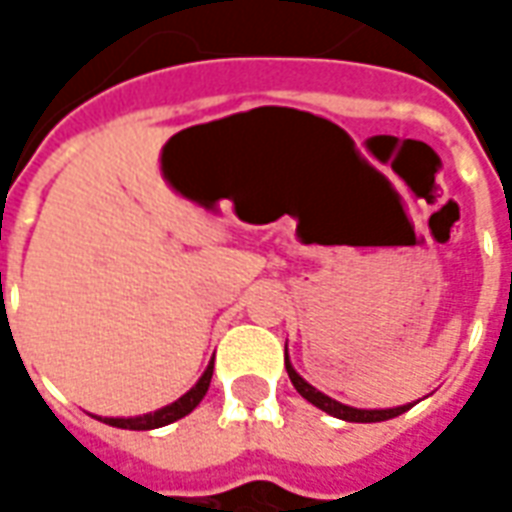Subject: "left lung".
<instances>
[{
  "instance_id": "left-lung-1",
  "label": "left lung",
  "mask_w": 512,
  "mask_h": 512,
  "mask_svg": "<svg viewBox=\"0 0 512 512\" xmlns=\"http://www.w3.org/2000/svg\"><path fill=\"white\" fill-rule=\"evenodd\" d=\"M285 370H288L290 381L296 386V392H299L304 400H310L312 406H318L321 411L326 414H332L337 419H345V422H384V419H392V417H400L403 411L414 406V403H406V406H395V408H354V406H345L340 400H334V397L323 395L318 392L315 386L307 384L304 378L296 373V367L290 365V356H288V348H285Z\"/></svg>"
}]
</instances>
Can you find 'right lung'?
Masks as SVG:
<instances>
[{
  "label": "right lung",
  "instance_id": "add662e5",
  "mask_svg": "<svg viewBox=\"0 0 512 512\" xmlns=\"http://www.w3.org/2000/svg\"><path fill=\"white\" fill-rule=\"evenodd\" d=\"M211 376H213V359L205 367V373L200 376V381L191 386L186 395H180L175 403H169V406L158 408V411H150V414H139V417H98L106 425H112V428H126V430H153V428H164L169 422H175V419L186 417L191 414L194 408L200 406V400L208 392V386H211Z\"/></svg>",
  "mask_w": 512,
  "mask_h": 512
}]
</instances>
